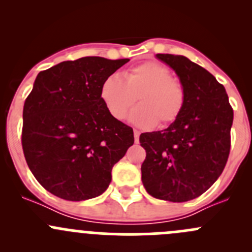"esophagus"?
<instances>
[{"label": "esophagus", "instance_id": "34e87169", "mask_svg": "<svg viewBox=\"0 0 252 252\" xmlns=\"http://www.w3.org/2000/svg\"><path fill=\"white\" fill-rule=\"evenodd\" d=\"M139 138H140V131L134 129V139H135V142H139Z\"/></svg>", "mask_w": 252, "mask_h": 252}]
</instances>
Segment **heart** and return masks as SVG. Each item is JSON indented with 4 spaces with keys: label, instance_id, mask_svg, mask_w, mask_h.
<instances>
[{
    "label": "heart",
    "instance_id": "b5f03b06",
    "mask_svg": "<svg viewBox=\"0 0 252 252\" xmlns=\"http://www.w3.org/2000/svg\"><path fill=\"white\" fill-rule=\"evenodd\" d=\"M101 100L108 113L116 119H124L135 103L140 105L131 112L130 119L140 126H166L182 113L185 105V89L172 77L168 67L149 61L126 70L123 79L110 75L103 80Z\"/></svg>",
    "mask_w": 252,
    "mask_h": 252
}]
</instances>
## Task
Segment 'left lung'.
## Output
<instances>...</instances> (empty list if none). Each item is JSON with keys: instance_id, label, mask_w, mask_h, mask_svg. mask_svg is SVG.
<instances>
[{"instance_id": "8db88e82", "label": "left lung", "mask_w": 252, "mask_h": 252, "mask_svg": "<svg viewBox=\"0 0 252 252\" xmlns=\"http://www.w3.org/2000/svg\"><path fill=\"white\" fill-rule=\"evenodd\" d=\"M185 89L182 113L167 129L142 133L141 180L151 196L172 202L199 197L224 169L230 151L233 108L225 89L201 65L158 53Z\"/></svg>"}]
</instances>
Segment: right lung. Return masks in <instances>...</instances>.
<instances>
[{"instance_id": "add662e5", "label": "right lung", "mask_w": 252, "mask_h": 252, "mask_svg": "<svg viewBox=\"0 0 252 252\" xmlns=\"http://www.w3.org/2000/svg\"><path fill=\"white\" fill-rule=\"evenodd\" d=\"M126 62L83 57L37 74L23 108L22 146L51 194L69 201L101 195L134 144L133 129L113 118L100 96L103 80Z\"/></svg>"}]
</instances>
